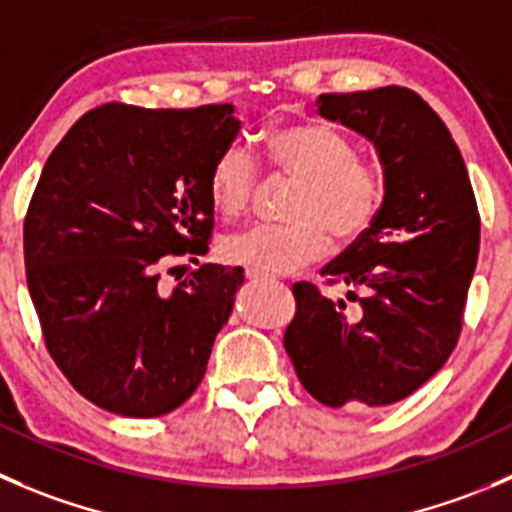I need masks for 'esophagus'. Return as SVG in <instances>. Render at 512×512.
<instances>
[{
	"instance_id": "1",
	"label": "esophagus",
	"mask_w": 512,
	"mask_h": 512,
	"mask_svg": "<svg viewBox=\"0 0 512 512\" xmlns=\"http://www.w3.org/2000/svg\"><path fill=\"white\" fill-rule=\"evenodd\" d=\"M245 277L250 282H262V280H267L265 275H260V272H255V270H245Z\"/></svg>"
}]
</instances>
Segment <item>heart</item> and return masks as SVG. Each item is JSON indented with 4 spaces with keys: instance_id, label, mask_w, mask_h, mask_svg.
Here are the masks:
<instances>
[{
    "instance_id": "heart-1",
    "label": "heart",
    "mask_w": 512,
    "mask_h": 512,
    "mask_svg": "<svg viewBox=\"0 0 512 512\" xmlns=\"http://www.w3.org/2000/svg\"><path fill=\"white\" fill-rule=\"evenodd\" d=\"M267 157L277 175L300 182L287 217L292 225H255L222 237L227 265L260 275L287 272L320 260L327 235L337 245L360 240L382 202V172L357 155L355 142L327 124L300 122L267 135ZM260 187L257 160L242 145H230L210 167V197L222 217H237Z\"/></svg>"
}]
</instances>
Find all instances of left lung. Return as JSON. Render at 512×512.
I'll list each match as a JSON object with an SVG mask.
<instances>
[{
  "label": "left lung",
  "mask_w": 512,
  "mask_h": 512,
  "mask_svg": "<svg viewBox=\"0 0 512 512\" xmlns=\"http://www.w3.org/2000/svg\"><path fill=\"white\" fill-rule=\"evenodd\" d=\"M317 112L375 145L385 197L370 230L322 267L357 305L297 282L285 350L322 405L380 408L413 395L458 345L478 205L448 127L413 89L320 94Z\"/></svg>",
  "instance_id": "left-lung-1"
}]
</instances>
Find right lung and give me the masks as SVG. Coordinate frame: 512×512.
Masks as SVG:
<instances>
[{
  "instance_id": "right-lung-1",
  "label": "right lung",
  "mask_w": 512,
  "mask_h": 512,
  "mask_svg": "<svg viewBox=\"0 0 512 512\" xmlns=\"http://www.w3.org/2000/svg\"><path fill=\"white\" fill-rule=\"evenodd\" d=\"M237 132L232 104L112 102L49 155L24 217L27 285L49 355L97 408L160 418L205 377L242 267L202 265L175 290L160 275L207 252L210 167Z\"/></svg>"
}]
</instances>
